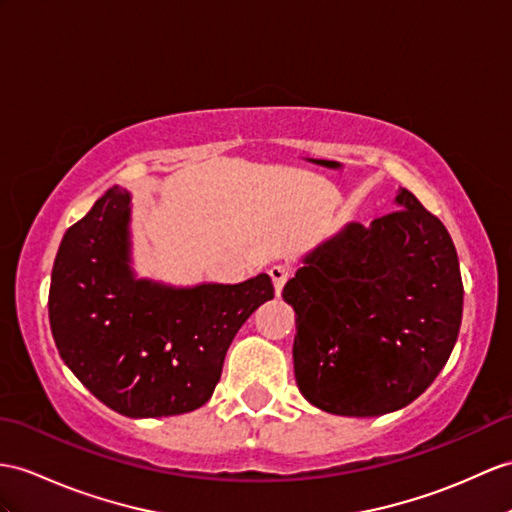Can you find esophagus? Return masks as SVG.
I'll return each mask as SVG.
<instances>
[{
  "label": "esophagus",
  "instance_id": "obj_1",
  "mask_svg": "<svg viewBox=\"0 0 512 512\" xmlns=\"http://www.w3.org/2000/svg\"><path fill=\"white\" fill-rule=\"evenodd\" d=\"M269 276H271V280H273V289H276V295H280L282 289H284L286 280L291 278V267H289V265H273V267L269 269Z\"/></svg>",
  "mask_w": 512,
  "mask_h": 512
}]
</instances>
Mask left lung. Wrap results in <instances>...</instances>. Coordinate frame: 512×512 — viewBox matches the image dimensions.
I'll use <instances>...</instances> for the list:
<instances>
[{
  "mask_svg": "<svg viewBox=\"0 0 512 512\" xmlns=\"http://www.w3.org/2000/svg\"><path fill=\"white\" fill-rule=\"evenodd\" d=\"M395 208L367 228L345 226L284 284L297 386L332 415L404 408L439 376L458 339L463 280L452 236L406 189Z\"/></svg>",
  "mask_w": 512,
  "mask_h": 512,
  "instance_id": "8db88e82",
  "label": "left lung"
}]
</instances>
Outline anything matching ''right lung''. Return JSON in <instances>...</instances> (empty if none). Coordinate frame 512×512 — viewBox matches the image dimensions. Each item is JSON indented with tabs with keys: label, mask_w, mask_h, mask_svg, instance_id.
<instances>
[{
	"label": "right lung",
	"mask_w": 512,
	"mask_h": 512,
	"mask_svg": "<svg viewBox=\"0 0 512 512\" xmlns=\"http://www.w3.org/2000/svg\"><path fill=\"white\" fill-rule=\"evenodd\" d=\"M271 297L267 273L191 289L134 278L130 193L112 186L62 236L49 326L99 402L126 417H169L210 400L236 332Z\"/></svg>",
	"instance_id": "1"
}]
</instances>
